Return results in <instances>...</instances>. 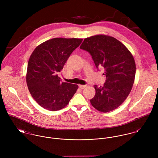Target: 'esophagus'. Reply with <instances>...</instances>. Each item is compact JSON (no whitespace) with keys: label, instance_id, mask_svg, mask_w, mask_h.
Masks as SVG:
<instances>
[{"label":"esophagus","instance_id":"obj_1","mask_svg":"<svg viewBox=\"0 0 158 158\" xmlns=\"http://www.w3.org/2000/svg\"><path fill=\"white\" fill-rule=\"evenodd\" d=\"M86 87V85H79V88H80L81 89H85Z\"/></svg>","mask_w":158,"mask_h":158}]
</instances>
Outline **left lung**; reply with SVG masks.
I'll return each mask as SVG.
<instances>
[{
	"mask_svg": "<svg viewBox=\"0 0 158 158\" xmlns=\"http://www.w3.org/2000/svg\"><path fill=\"white\" fill-rule=\"evenodd\" d=\"M80 48L90 53L96 68L105 70L106 82L103 86L94 85L95 95L90 100L91 105L103 113L114 110L133 88L135 74L133 56L118 40L104 35L85 38Z\"/></svg>",
	"mask_w": 158,
	"mask_h": 158,
	"instance_id": "left-lung-1",
	"label": "left lung"
}]
</instances>
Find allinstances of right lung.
I'll list each match as a JSON object with an SVG mask.
<instances>
[{
	"mask_svg": "<svg viewBox=\"0 0 158 158\" xmlns=\"http://www.w3.org/2000/svg\"><path fill=\"white\" fill-rule=\"evenodd\" d=\"M83 39L55 38L37 46L28 63L27 85L33 99L48 111H58L69 103L78 86L61 82L58 73Z\"/></svg>",
	"mask_w": 158,
	"mask_h": 158,
	"instance_id": "add662e5",
	"label": "right lung"
}]
</instances>
